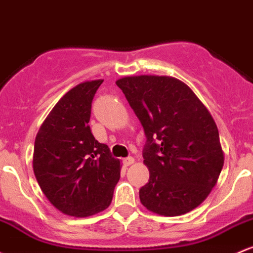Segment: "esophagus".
<instances>
[{"mask_svg": "<svg viewBox=\"0 0 253 253\" xmlns=\"http://www.w3.org/2000/svg\"><path fill=\"white\" fill-rule=\"evenodd\" d=\"M122 163H124L126 167H128V166H131V165H133V163H134V158L131 157V156L126 157V158H124V160H122Z\"/></svg>", "mask_w": 253, "mask_h": 253, "instance_id": "1", "label": "esophagus"}]
</instances>
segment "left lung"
<instances>
[{"label":"left lung","instance_id":"1","mask_svg":"<svg viewBox=\"0 0 253 253\" xmlns=\"http://www.w3.org/2000/svg\"><path fill=\"white\" fill-rule=\"evenodd\" d=\"M146 135L144 163L150 179L139 190L152 212L177 216L209 196L223 167V151L212 116L194 92L171 77L119 79Z\"/></svg>","mask_w":253,"mask_h":253}]
</instances>
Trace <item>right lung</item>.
<instances>
[{
  "label": "right lung",
  "instance_id": "right-lung-1",
  "mask_svg": "<svg viewBox=\"0 0 253 253\" xmlns=\"http://www.w3.org/2000/svg\"><path fill=\"white\" fill-rule=\"evenodd\" d=\"M103 80L69 90L52 108L35 140L33 171L42 191L61 212L86 217L107 209L120 179V161L95 139L91 104Z\"/></svg>",
  "mask_w": 253,
  "mask_h": 253
}]
</instances>
